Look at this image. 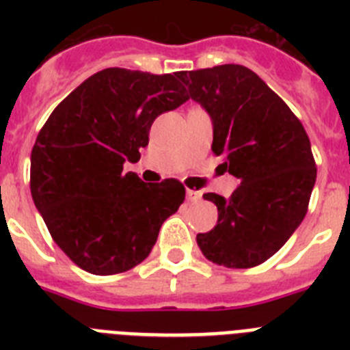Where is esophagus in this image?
Wrapping results in <instances>:
<instances>
[{"mask_svg":"<svg viewBox=\"0 0 350 350\" xmlns=\"http://www.w3.org/2000/svg\"><path fill=\"white\" fill-rule=\"evenodd\" d=\"M202 200V191H194V189H187V202H200Z\"/></svg>","mask_w":350,"mask_h":350,"instance_id":"obj_1","label":"esophagus"}]
</instances>
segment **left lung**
Returning a JSON list of instances; mask_svg holds the SVG:
<instances>
[{
	"label": "left lung",
	"mask_w": 350,
	"mask_h": 350,
	"mask_svg": "<svg viewBox=\"0 0 350 350\" xmlns=\"http://www.w3.org/2000/svg\"><path fill=\"white\" fill-rule=\"evenodd\" d=\"M191 100L208 112L212 150L240 180L215 203L217 224L200 233L203 256L228 268L258 267L289 240L307 213L317 168L310 140L291 108L242 64L182 71Z\"/></svg>",
	"instance_id": "8db88e82"
}]
</instances>
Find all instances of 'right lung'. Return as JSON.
I'll return each instance as SVG.
<instances>
[{"label":"right lung","mask_w":350,"mask_h":350,"mask_svg":"<svg viewBox=\"0 0 350 350\" xmlns=\"http://www.w3.org/2000/svg\"><path fill=\"white\" fill-rule=\"evenodd\" d=\"M182 71L107 68L64 98L31 150V196L49 233L77 267L116 275L140 265L161 224L185 198L175 178L145 184L137 163L154 119L189 100Z\"/></svg>","instance_id":"obj_1"}]
</instances>
